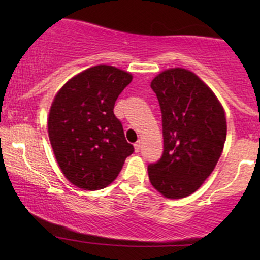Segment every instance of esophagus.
Returning a JSON list of instances; mask_svg holds the SVG:
<instances>
[{"mask_svg": "<svg viewBox=\"0 0 260 260\" xmlns=\"http://www.w3.org/2000/svg\"><path fill=\"white\" fill-rule=\"evenodd\" d=\"M140 148H142V142H140V140H138V142H137L136 144H134V150L139 151Z\"/></svg>", "mask_w": 260, "mask_h": 260, "instance_id": "obj_1", "label": "esophagus"}]
</instances>
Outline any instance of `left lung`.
<instances>
[{"label":"left lung","instance_id":"8db88e82","mask_svg":"<svg viewBox=\"0 0 260 260\" xmlns=\"http://www.w3.org/2000/svg\"><path fill=\"white\" fill-rule=\"evenodd\" d=\"M162 113L164 153L148 166L150 183L169 199L194 193L215 169L226 140L225 110L196 73L169 68L150 83Z\"/></svg>","mask_w":260,"mask_h":260}]
</instances>
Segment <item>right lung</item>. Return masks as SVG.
Segmentation results:
<instances>
[{
  "label": "right lung",
  "mask_w": 260,
  "mask_h": 260,
  "mask_svg": "<svg viewBox=\"0 0 260 260\" xmlns=\"http://www.w3.org/2000/svg\"><path fill=\"white\" fill-rule=\"evenodd\" d=\"M132 79L113 66H94L72 77L53 98L49 139L62 174L73 186L107 187L134 151L113 113L118 95Z\"/></svg>",
  "instance_id": "right-lung-1"
}]
</instances>
